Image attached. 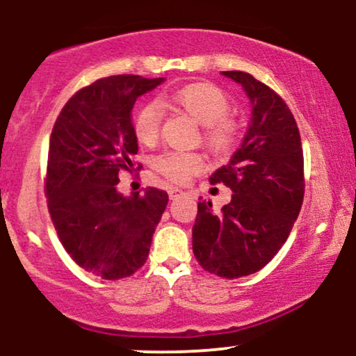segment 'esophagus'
<instances>
[{
  "instance_id": "1",
  "label": "esophagus",
  "mask_w": 356,
  "mask_h": 356,
  "mask_svg": "<svg viewBox=\"0 0 356 356\" xmlns=\"http://www.w3.org/2000/svg\"><path fill=\"white\" fill-rule=\"evenodd\" d=\"M182 194H184V192L181 189H177V187H170V189H169V197L172 199V201H174V199H177L179 195H182Z\"/></svg>"
}]
</instances>
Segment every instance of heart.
<instances>
[{
	"mask_svg": "<svg viewBox=\"0 0 356 356\" xmlns=\"http://www.w3.org/2000/svg\"><path fill=\"white\" fill-rule=\"evenodd\" d=\"M161 104L202 125V144L212 154L222 157L231 152L238 138V124L229 117L231 102L219 87L206 81L184 85L162 95ZM132 129L142 145H154L161 136V110L157 104L150 102L142 105L134 117ZM154 167L167 181L184 184L204 169V157L197 152L169 150L155 157Z\"/></svg>",
	"mask_w": 356,
	"mask_h": 356,
	"instance_id": "obj_1",
	"label": "heart"
}]
</instances>
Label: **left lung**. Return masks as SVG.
Wrapping results in <instances>:
<instances>
[{"mask_svg": "<svg viewBox=\"0 0 356 356\" xmlns=\"http://www.w3.org/2000/svg\"><path fill=\"white\" fill-rule=\"evenodd\" d=\"M246 92L251 124L243 144L211 175L231 187V202L197 204L192 251L206 271L227 280L264 268L288 239L305 195L303 149L296 120L280 95L244 72H222Z\"/></svg>", "mask_w": 356, "mask_h": 356, "instance_id": "left-lung-1", "label": "left lung"}]
</instances>
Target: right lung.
<instances>
[{"mask_svg": "<svg viewBox=\"0 0 356 356\" xmlns=\"http://www.w3.org/2000/svg\"><path fill=\"white\" fill-rule=\"evenodd\" d=\"M164 79L115 75L79 90L51 130L44 194L53 226L72 259L102 280L144 266L169 195L147 187L120 194L122 170L138 152L132 108Z\"/></svg>", "mask_w": 356, "mask_h": 356, "instance_id": "add662e5", "label": "right lung"}]
</instances>
